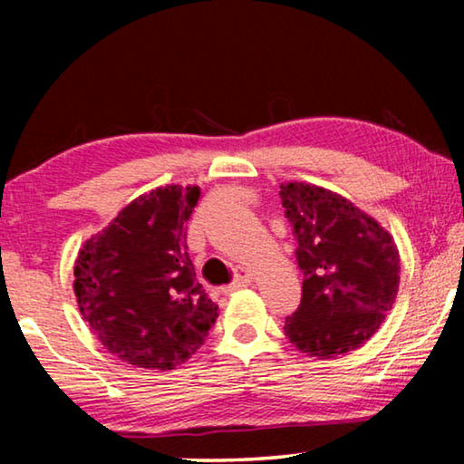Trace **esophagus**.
<instances>
[{"instance_id": "34e87169", "label": "esophagus", "mask_w": 464, "mask_h": 464, "mask_svg": "<svg viewBox=\"0 0 464 464\" xmlns=\"http://www.w3.org/2000/svg\"><path fill=\"white\" fill-rule=\"evenodd\" d=\"M251 283H253V272L249 268H240L237 281H234L230 287L226 289V294H230V291H237V289H243V287H249Z\"/></svg>"}]
</instances>
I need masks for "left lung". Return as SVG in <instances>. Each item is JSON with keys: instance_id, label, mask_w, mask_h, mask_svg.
Returning <instances> with one entry per match:
<instances>
[{"instance_id": "obj_1", "label": "left lung", "mask_w": 464, "mask_h": 464, "mask_svg": "<svg viewBox=\"0 0 464 464\" xmlns=\"http://www.w3.org/2000/svg\"><path fill=\"white\" fill-rule=\"evenodd\" d=\"M281 200L297 238L302 302L285 335L308 357L357 351L386 319L399 291V249L372 215L314 183H281Z\"/></svg>"}]
</instances>
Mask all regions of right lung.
Listing matches in <instances>:
<instances>
[{
	"mask_svg": "<svg viewBox=\"0 0 464 464\" xmlns=\"http://www.w3.org/2000/svg\"><path fill=\"white\" fill-rule=\"evenodd\" d=\"M198 198V186L151 189L78 251L80 313L101 344L129 365L175 370L205 344L218 321L186 243Z\"/></svg>",
	"mask_w": 464,
	"mask_h": 464,
	"instance_id": "obj_1",
	"label": "right lung"
}]
</instances>
